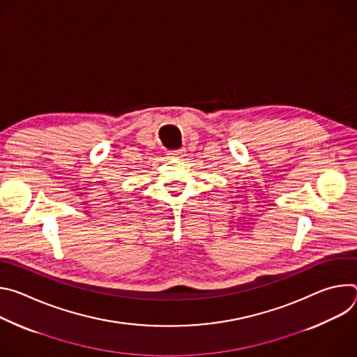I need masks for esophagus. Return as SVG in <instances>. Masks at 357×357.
I'll return each mask as SVG.
<instances>
[{"mask_svg": "<svg viewBox=\"0 0 357 357\" xmlns=\"http://www.w3.org/2000/svg\"><path fill=\"white\" fill-rule=\"evenodd\" d=\"M167 155H168V158H169V160H181L182 157H185V149H175V151H169Z\"/></svg>", "mask_w": 357, "mask_h": 357, "instance_id": "esophagus-1", "label": "esophagus"}]
</instances>
